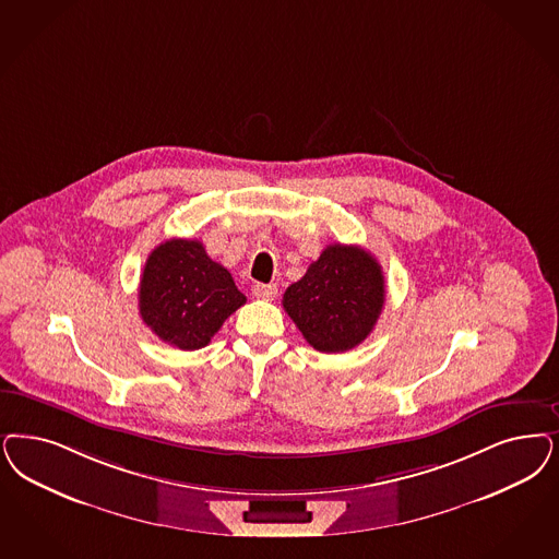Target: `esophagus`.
<instances>
[{"mask_svg":"<svg viewBox=\"0 0 559 559\" xmlns=\"http://www.w3.org/2000/svg\"><path fill=\"white\" fill-rule=\"evenodd\" d=\"M276 293H278V287H276L274 283H270V285L255 283V285L251 287V295H253L255 299H264V301H272V299L276 297Z\"/></svg>","mask_w":559,"mask_h":559,"instance_id":"obj_1","label":"esophagus"}]
</instances>
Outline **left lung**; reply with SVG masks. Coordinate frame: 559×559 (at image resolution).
Here are the masks:
<instances>
[{"label":"left lung","instance_id":"1","mask_svg":"<svg viewBox=\"0 0 559 559\" xmlns=\"http://www.w3.org/2000/svg\"><path fill=\"white\" fill-rule=\"evenodd\" d=\"M384 274L359 246H328L308 272L283 295L304 338L320 353H345L361 345L384 308Z\"/></svg>","mask_w":559,"mask_h":559}]
</instances>
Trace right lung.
Listing matches in <instances>:
<instances>
[{"label": "right lung", "instance_id": "add662e5", "mask_svg": "<svg viewBox=\"0 0 559 559\" xmlns=\"http://www.w3.org/2000/svg\"><path fill=\"white\" fill-rule=\"evenodd\" d=\"M138 306L144 324L181 350L206 347L246 295L231 272L212 262L198 239L156 246L140 278Z\"/></svg>", "mask_w": 559, "mask_h": 559}]
</instances>
